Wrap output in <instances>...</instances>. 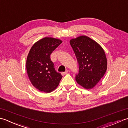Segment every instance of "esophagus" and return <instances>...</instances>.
Returning <instances> with one entry per match:
<instances>
[{
  "instance_id": "obj_1",
  "label": "esophagus",
  "mask_w": 128,
  "mask_h": 128,
  "mask_svg": "<svg viewBox=\"0 0 128 128\" xmlns=\"http://www.w3.org/2000/svg\"><path fill=\"white\" fill-rule=\"evenodd\" d=\"M68 70H66V71L65 72H62V76H64V75H65L67 74H68Z\"/></svg>"
}]
</instances>
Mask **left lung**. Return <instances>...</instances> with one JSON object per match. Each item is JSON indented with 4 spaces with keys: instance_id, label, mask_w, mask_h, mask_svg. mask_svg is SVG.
Here are the masks:
<instances>
[{
    "instance_id": "1",
    "label": "left lung",
    "mask_w": 128,
    "mask_h": 128,
    "mask_svg": "<svg viewBox=\"0 0 128 128\" xmlns=\"http://www.w3.org/2000/svg\"><path fill=\"white\" fill-rule=\"evenodd\" d=\"M70 44L79 65L76 81L84 88L92 89L107 70V60L104 51L97 42L84 35L71 39Z\"/></svg>"
}]
</instances>
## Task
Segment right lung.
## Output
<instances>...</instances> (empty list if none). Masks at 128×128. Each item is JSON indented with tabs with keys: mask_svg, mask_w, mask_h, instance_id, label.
Here are the masks:
<instances>
[{
	"mask_svg": "<svg viewBox=\"0 0 128 128\" xmlns=\"http://www.w3.org/2000/svg\"><path fill=\"white\" fill-rule=\"evenodd\" d=\"M62 43L53 37H44L32 46L26 60V70L32 85L39 91L50 93L59 85L62 76L57 72L50 56Z\"/></svg>",
	"mask_w": 128,
	"mask_h": 128,
	"instance_id": "1",
	"label": "right lung"
}]
</instances>
